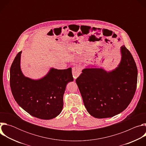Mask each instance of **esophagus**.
I'll use <instances>...</instances> for the list:
<instances>
[{
	"label": "esophagus",
	"instance_id": "obj_1",
	"mask_svg": "<svg viewBox=\"0 0 146 146\" xmlns=\"http://www.w3.org/2000/svg\"><path fill=\"white\" fill-rule=\"evenodd\" d=\"M81 73V69L79 67L75 66L72 68V74L74 78H77Z\"/></svg>",
	"mask_w": 146,
	"mask_h": 146
}]
</instances>
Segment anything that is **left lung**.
<instances>
[{"instance_id": "8db88e82", "label": "left lung", "mask_w": 146, "mask_h": 146, "mask_svg": "<svg viewBox=\"0 0 146 146\" xmlns=\"http://www.w3.org/2000/svg\"><path fill=\"white\" fill-rule=\"evenodd\" d=\"M121 54L120 63L113 70L86 68L76 80L87 111L95 118H109L121 113L135 94L136 63L124 45L121 47Z\"/></svg>"}]
</instances>
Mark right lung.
Segmentation results:
<instances>
[{"label":"right lung","instance_id":"1","mask_svg":"<svg viewBox=\"0 0 146 146\" xmlns=\"http://www.w3.org/2000/svg\"><path fill=\"white\" fill-rule=\"evenodd\" d=\"M22 51L16 55L10 68V84L18 105L31 115L43 119L58 116L63 109V96L68 83L73 81L72 68L50 69L43 78L33 80L21 70Z\"/></svg>","mask_w":146,"mask_h":146}]
</instances>
